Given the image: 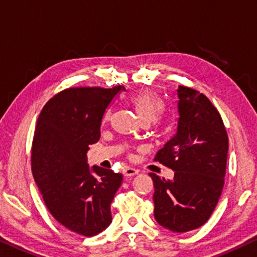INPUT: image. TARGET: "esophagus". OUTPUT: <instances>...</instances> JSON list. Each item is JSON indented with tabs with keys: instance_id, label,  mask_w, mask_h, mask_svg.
Wrapping results in <instances>:
<instances>
[{
	"instance_id": "esophagus-1",
	"label": "esophagus",
	"mask_w": 257,
	"mask_h": 257,
	"mask_svg": "<svg viewBox=\"0 0 257 257\" xmlns=\"http://www.w3.org/2000/svg\"><path fill=\"white\" fill-rule=\"evenodd\" d=\"M138 174V170L135 168H132V167H125L123 168V175L125 177H133Z\"/></svg>"
}]
</instances>
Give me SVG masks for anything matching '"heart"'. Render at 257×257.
Returning a JSON list of instances; mask_svg holds the SVG:
<instances>
[{
  "instance_id": "heart-1",
  "label": "heart",
  "mask_w": 257,
  "mask_h": 257,
  "mask_svg": "<svg viewBox=\"0 0 257 257\" xmlns=\"http://www.w3.org/2000/svg\"><path fill=\"white\" fill-rule=\"evenodd\" d=\"M129 103L135 109L138 119L143 123H153L159 120L165 111V104L160 97L152 90H141L129 98ZM109 119V112L105 115V120Z\"/></svg>"
}]
</instances>
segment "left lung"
I'll return each instance as SVG.
<instances>
[{
    "instance_id": "1",
    "label": "left lung",
    "mask_w": 257,
    "mask_h": 257,
    "mask_svg": "<svg viewBox=\"0 0 257 257\" xmlns=\"http://www.w3.org/2000/svg\"><path fill=\"white\" fill-rule=\"evenodd\" d=\"M177 129L156 156L173 169V180L150 173L154 183V217L173 232L203 225L221 197L229 140L210 100L193 89H177Z\"/></svg>"
}]
</instances>
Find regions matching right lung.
Segmentation results:
<instances>
[{
    "mask_svg": "<svg viewBox=\"0 0 257 257\" xmlns=\"http://www.w3.org/2000/svg\"><path fill=\"white\" fill-rule=\"evenodd\" d=\"M124 90L98 87L60 91L41 111L32 146V172L52 216L66 229L91 237L112 223L111 202L122 175L89 167V145L100 138L104 114Z\"/></svg>",
    "mask_w": 257,
    "mask_h": 257,
    "instance_id": "1",
    "label": "right lung"
}]
</instances>
